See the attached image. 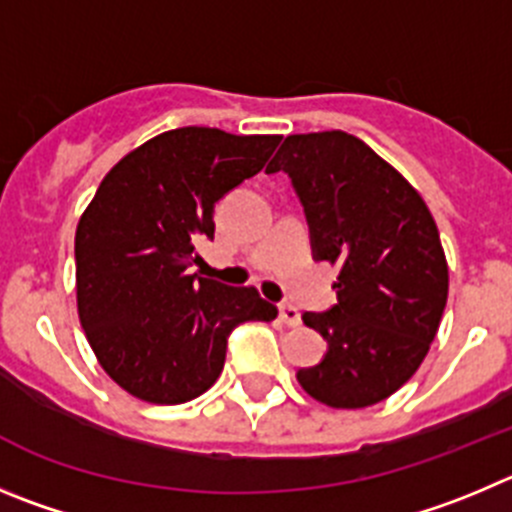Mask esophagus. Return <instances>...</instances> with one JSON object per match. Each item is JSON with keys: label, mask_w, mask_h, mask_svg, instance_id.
<instances>
[{"label": "esophagus", "mask_w": 512, "mask_h": 512, "mask_svg": "<svg viewBox=\"0 0 512 512\" xmlns=\"http://www.w3.org/2000/svg\"><path fill=\"white\" fill-rule=\"evenodd\" d=\"M278 315H280V321H283L285 326H298V323H300V310L293 308V305H280Z\"/></svg>", "instance_id": "34e87169"}]
</instances>
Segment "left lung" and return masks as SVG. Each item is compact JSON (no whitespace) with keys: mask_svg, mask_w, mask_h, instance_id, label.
I'll return each instance as SVG.
<instances>
[{"mask_svg":"<svg viewBox=\"0 0 512 512\" xmlns=\"http://www.w3.org/2000/svg\"><path fill=\"white\" fill-rule=\"evenodd\" d=\"M285 171L303 204L315 260L341 267L338 303L305 313L328 343L298 371L333 409L379 404L407 384L447 305V260L419 191L361 138L343 131L288 136L267 174Z\"/></svg>","mask_w":512,"mask_h":512,"instance_id":"obj_1","label":"left lung"}]
</instances>
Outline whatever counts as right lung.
<instances>
[{
	"label": "right lung",
	"instance_id": "obj_1",
	"mask_svg": "<svg viewBox=\"0 0 512 512\" xmlns=\"http://www.w3.org/2000/svg\"><path fill=\"white\" fill-rule=\"evenodd\" d=\"M278 143L174 128L123 156L80 217V323L105 374L136 399H197L222 374L229 333L278 315L255 288L186 272L194 247L214 237V204L255 176Z\"/></svg>",
	"mask_w": 512,
	"mask_h": 512
}]
</instances>
